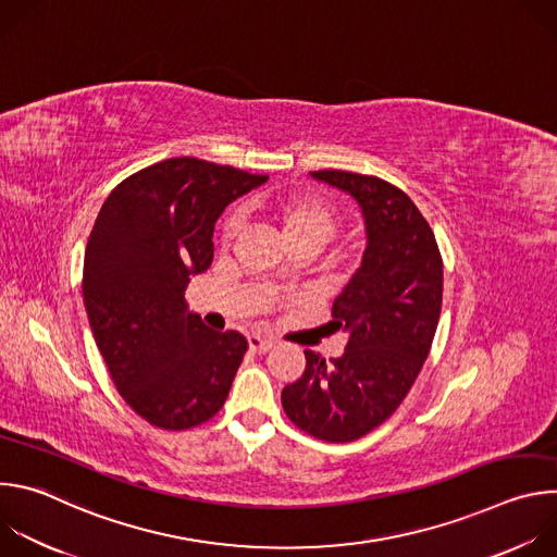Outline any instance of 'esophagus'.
I'll return each mask as SVG.
<instances>
[{
  "label": "esophagus",
  "instance_id": "34e87169",
  "mask_svg": "<svg viewBox=\"0 0 557 557\" xmlns=\"http://www.w3.org/2000/svg\"><path fill=\"white\" fill-rule=\"evenodd\" d=\"M249 348L253 350V352H269L271 348H273V339H269V337H262V335H249Z\"/></svg>",
  "mask_w": 557,
  "mask_h": 557
}]
</instances>
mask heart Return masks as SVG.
<instances>
[{
	"label": "heart",
	"mask_w": 557,
	"mask_h": 557,
	"mask_svg": "<svg viewBox=\"0 0 557 557\" xmlns=\"http://www.w3.org/2000/svg\"><path fill=\"white\" fill-rule=\"evenodd\" d=\"M267 211L280 224L284 240L288 247L293 245H312L320 249L331 240L337 226L335 209L322 198L308 194H290L280 200H273ZM240 228V218L237 211H231L222 220V240L228 243L231 237Z\"/></svg>",
	"instance_id": "1"
}]
</instances>
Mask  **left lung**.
I'll return each instance as SVG.
<instances>
[{"mask_svg":"<svg viewBox=\"0 0 557 557\" xmlns=\"http://www.w3.org/2000/svg\"><path fill=\"white\" fill-rule=\"evenodd\" d=\"M310 176L357 200L368 243L333 304L331 324L348 335L344 355L326 361L306 350V370L282 389V406L306 434L348 443L381 425L417 381L441 317L443 260L428 220L399 187L342 170Z\"/></svg>","mask_w":557,"mask_h":557,"instance_id":"1","label":"left lung"}]
</instances>
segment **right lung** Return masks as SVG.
Wrapping results in <instances>:
<instances>
[{
    "instance_id": "obj_1",
    "label": "right lung",
    "mask_w": 557,
    "mask_h": 557,
    "mask_svg": "<svg viewBox=\"0 0 557 557\" xmlns=\"http://www.w3.org/2000/svg\"><path fill=\"white\" fill-rule=\"evenodd\" d=\"M267 181L191 156L168 158L116 185L99 211L84 304L116 389L153 428H196L226 401L249 344L187 312L185 288L211 267L224 207Z\"/></svg>"
}]
</instances>
